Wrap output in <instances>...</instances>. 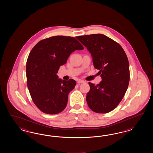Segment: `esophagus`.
<instances>
[{
	"label": "esophagus",
	"instance_id": "esophagus-1",
	"mask_svg": "<svg viewBox=\"0 0 153 153\" xmlns=\"http://www.w3.org/2000/svg\"><path fill=\"white\" fill-rule=\"evenodd\" d=\"M85 81H83V80H82V79H78L77 81V82L78 83H84Z\"/></svg>",
	"mask_w": 153,
	"mask_h": 153
}]
</instances>
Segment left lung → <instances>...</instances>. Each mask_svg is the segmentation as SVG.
<instances>
[{"label": "left lung", "instance_id": "left-lung-1", "mask_svg": "<svg viewBox=\"0 0 153 153\" xmlns=\"http://www.w3.org/2000/svg\"><path fill=\"white\" fill-rule=\"evenodd\" d=\"M93 58L94 67L102 81L97 85L88 82L90 89L86 95L88 106L98 113H107L120 104L130 81V65L120 45L102 34L77 36Z\"/></svg>", "mask_w": 153, "mask_h": 153}]
</instances>
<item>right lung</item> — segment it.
<instances>
[{
	"label": "right lung",
	"mask_w": 153,
	"mask_h": 153,
	"mask_svg": "<svg viewBox=\"0 0 153 153\" xmlns=\"http://www.w3.org/2000/svg\"><path fill=\"white\" fill-rule=\"evenodd\" d=\"M83 49L74 37L65 36L42 40L33 48L26 63L27 84L33 102L41 111L56 114L65 109L76 82L62 80L56 74L72 53Z\"/></svg>",
	"instance_id": "1"
}]
</instances>
